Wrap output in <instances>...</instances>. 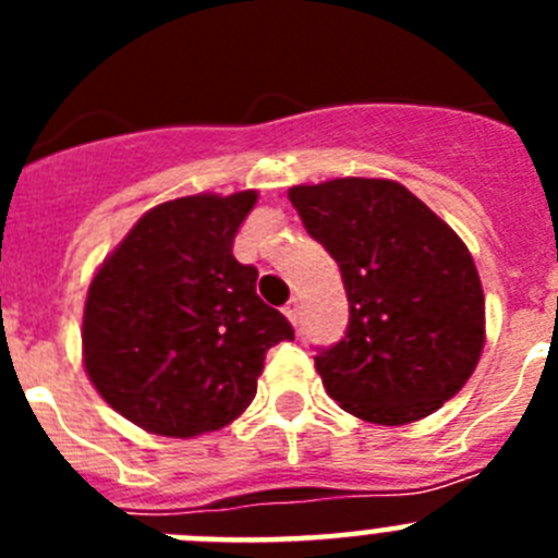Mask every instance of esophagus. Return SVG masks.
Masks as SVG:
<instances>
[{
    "label": "esophagus",
    "instance_id": "esophagus-1",
    "mask_svg": "<svg viewBox=\"0 0 558 558\" xmlns=\"http://www.w3.org/2000/svg\"><path fill=\"white\" fill-rule=\"evenodd\" d=\"M284 315H288V322L293 324V327H299V318H302V304H299V299H290V302L284 304Z\"/></svg>",
    "mask_w": 558,
    "mask_h": 558
}]
</instances>
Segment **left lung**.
<instances>
[{"mask_svg": "<svg viewBox=\"0 0 558 558\" xmlns=\"http://www.w3.org/2000/svg\"><path fill=\"white\" fill-rule=\"evenodd\" d=\"M288 198L347 288V335L315 354L327 393L374 425L430 416L483 352L486 304L461 236L397 181L335 179Z\"/></svg>", "mask_w": 558, "mask_h": 558, "instance_id": "8db88e82", "label": "left lung"}]
</instances>
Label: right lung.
Returning a JSON list of instances; mask_svg holds the SVG:
<instances>
[{
	"label": "right lung",
	"mask_w": 558,
	"mask_h": 558,
	"mask_svg": "<svg viewBox=\"0 0 558 558\" xmlns=\"http://www.w3.org/2000/svg\"><path fill=\"white\" fill-rule=\"evenodd\" d=\"M254 204V190L167 201L88 284L86 374L142 430L192 438L226 427L251 405L265 352L293 338L256 295L259 270L231 254Z\"/></svg>",
	"instance_id": "right-lung-1"
}]
</instances>
